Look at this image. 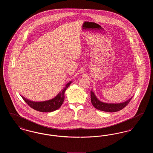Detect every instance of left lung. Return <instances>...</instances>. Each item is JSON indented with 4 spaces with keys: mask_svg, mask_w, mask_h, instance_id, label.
<instances>
[{
    "mask_svg": "<svg viewBox=\"0 0 153 153\" xmlns=\"http://www.w3.org/2000/svg\"><path fill=\"white\" fill-rule=\"evenodd\" d=\"M132 96L125 102L119 103H109L100 101L96 96L93 91H91V102L95 108L102 111L114 112L124 108L130 102Z\"/></svg>",
    "mask_w": 153,
    "mask_h": 153,
    "instance_id": "obj_1",
    "label": "left lung"
}]
</instances>
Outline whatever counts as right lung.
I'll return each mask as SVG.
<instances>
[{
	"mask_svg": "<svg viewBox=\"0 0 153 153\" xmlns=\"http://www.w3.org/2000/svg\"><path fill=\"white\" fill-rule=\"evenodd\" d=\"M72 81H69L65 85V86L62 89L58 95L54 98L49 100L43 102H34L29 100L23 96H21L23 99L25 100L30 107L38 111L42 112H50L58 109L62 104L65 99V92L67 88L71 84Z\"/></svg>",
	"mask_w": 153,
	"mask_h": 153,
	"instance_id": "add662e5",
	"label": "right lung"
}]
</instances>
